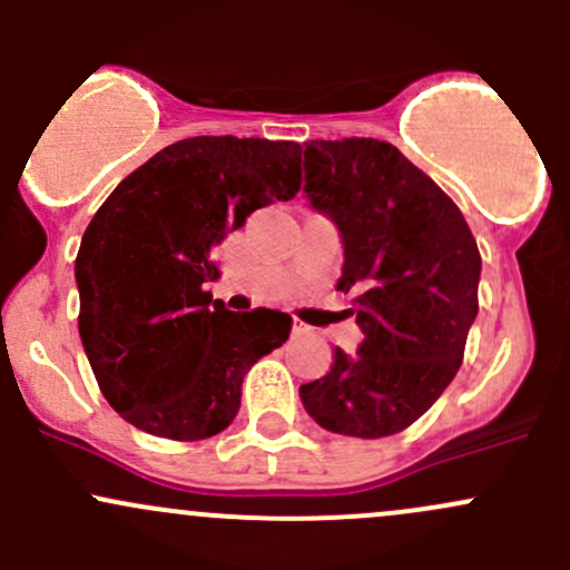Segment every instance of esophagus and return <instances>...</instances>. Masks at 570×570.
Returning a JSON list of instances; mask_svg holds the SVG:
<instances>
[{
	"label": "esophagus",
	"instance_id": "esophagus-1",
	"mask_svg": "<svg viewBox=\"0 0 570 570\" xmlns=\"http://www.w3.org/2000/svg\"><path fill=\"white\" fill-rule=\"evenodd\" d=\"M292 327H295V333H308V325H306V322H301V320L292 322Z\"/></svg>",
	"mask_w": 570,
	"mask_h": 570
}]
</instances>
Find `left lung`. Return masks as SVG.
<instances>
[{
	"label": "left lung",
	"instance_id": "8db88e82",
	"mask_svg": "<svg viewBox=\"0 0 570 570\" xmlns=\"http://www.w3.org/2000/svg\"><path fill=\"white\" fill-rule=\"evenodd\" d=\"M306 198L344 245L336 289L355 292L364 342L336 347L325 377L301 386L320 428L383 439L416 422L463 364L482 258L450 195L372 137L306 142Z\"/></svg>",
	"mask_w": 570,
	"mask_h": 570
}]
</instances>
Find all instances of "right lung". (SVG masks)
<instances>
[{
  "label": "right lung",
  "mask_w": 570,
  "mask_h": 570,
  "mask_svg": "<svg viewBox=\"0 0 570 570\" xmlns=\"http://www.w3.org/2000/svg\"><path fill=\"white\" fill-rule=\"evenodd\" d=\"M292 140L187 137L101 204L77 253L79 336L109 405L137 430L212 439L234 422L243 377L289 338L273 308L228 312L204 284L212 250L245 217L301 189Z\"/></svg>",
  "instance_id": "1"
}]
</instances>
